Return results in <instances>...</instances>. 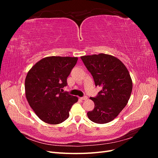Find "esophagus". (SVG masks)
<instances>
[{
  "instance_id": "34e87169",
  "label": "esophagus",
  "mask_w": 158,
  "mask_h": 158,
  "mask_svg": "<svg viewBox=\"0 0 158 158\" xmlns=\"http://www.w3.org/2000/svg\"><path fill=\"white\" fill-rule=\"evenodd\" d=\"M80 99H82V100H85V99H88V97L86 96V95H84V96H83V97H82V98H80Z\"/></svg>"
}]
</instances>
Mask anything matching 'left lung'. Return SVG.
I'll list each match as a JSON object with an SVG mask.
<instances>
[{
	"label": "left lung",
	"mask_w": 158,
	"mask_h": 158,
	"mask_svg": "<svg viewBox=\"0 0 158 158\" xmlns=\"http://www.w3.org/2000/svg\"><path fill=\"white\" fill-rule=\"evenodd\" d=\"M84 65L93 76L95 86L102 89L94 98L92 111L87 113L89 120L105 124L113 121L127 104L131 95L132 82L127 69L113 56L99 55L81 56Z\"/></svg>",
	"instance_id": "1"
}]
</instances>
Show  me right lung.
<instances>
[{
    "instance_id": "obj_1",
    "label": "right lung",
    "mask_w": 158,
    "mask_h": 158,
    "mask_svg": "<svg viewBox=\"0 0 158 158\" xmlns=\"http://www.w3.org/2000/svg\"><path fill=\"white\" fill-rule=\"evenodd\" d=\"M77 60V57H45L27 73L26 99L33 111L45 123L51 125L63 123L68 118L73 104L78 102L77 97L63 92Z\"/></svg>"
}]
</instances>
